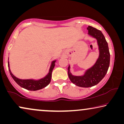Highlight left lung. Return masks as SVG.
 Segmentation results:
<instances>
[{
  "instance_id": "8db88e82",
  "label": "left lung",
  "mask_w": 124,
  "mask_h": 124,
  "mask_svg": "<svg viewBox=\"0 0 124 124\" xmlns=\"http://www.w3.org/2000/svg\"><path fill=\"white\" fill-rule=\"evenodd\" d=\"M88 35L95 38L99 49V57L95 63L87 69L82 76H74L70 71V65L68 68V74L73 84L81 87H90L97 85L106 76L110 62V54L108 43L101 30L91 26L87 28Z\"/></svg>"
}]
</instances>
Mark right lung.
I'll return each instance as SVG.
<instances>
[{"label":"right lung","mask_w":124,"mask_h":124,"mask_svg":"<svg viewBox=\"0 0 124 124\" xmlns=\"http://www.w3.org/2000/svg\"><path fill=\"white\" fill-rule=\"evenodd\" d=\"M56 60H53L51 64L50 69H49L48 73L47 75L42 78L39 79H20L16 77L12 74L9 68V58H8V67L9 68V73L11 74V77L14 79V81L21 87L25 89L30 91H36L38 90L42 89L43 88L46 87L50 83L51 79L52 77V72L53 70L55 65V62Z\"/></svg>","instance_id":"obj_1"}]
</instances>
